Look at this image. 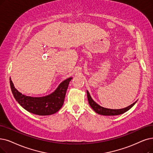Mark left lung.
Masks as SVG:
<instances>
[{
    "label": "left lung",
    "instance_id": "8db88e82",
    "mask_svg": "<svg viewBox=\"0 0 153 153\" xmlns=\"http://www.w3.org/2000/svg\"><path fill=\"white\" fill-rule=\"evenodd\" d=\"M87 98H88V103H89V105H90V107L92 108V109L96 113H97L98 114L102 115H120V114H123L125 113L126 112L129 111V110L130 108H131L134 105V104H135V103L137 102V101H136L134 103H133L132 104L130 105L129 106H128L126 108H120V109L107 108H104V107L99 105L92 99H91V97L89 92L88 91V90H87Z\"/></svg>",
    "mask_w": 153,
    "mask_h": 153
}]
</instances>
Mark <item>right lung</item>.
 Instances as JSON below:
<instances>
[{"label": "right lung", "mask_w": 153, "mask_h": 153, "mask_svg": "<svg viewBox=\"0 0 153 153\" xmlns=\"http://www.w3.org/2000/svg\"><path fill=\"white\" fill-rule=\"evenodd\" d=\"M72 77L61 83L53 93L43 97H34L24 95L14 87L10 78L12 92L16 101L27 111L38 115H49L57 112L63 105L65 95Z\"/></svg>", "instance_id": "obj_1"}]
</instances>
